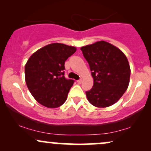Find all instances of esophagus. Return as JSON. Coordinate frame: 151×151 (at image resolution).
<instances>
[{
    "label": "esophagus",
    "instance_id": "esophagus-1",
    "mask_svg": "<svg viewBox=\"0 0 151 151\" xmlns=\"http://www.w3.org/2000/svg\"><path fill=\"white\" fill-rule=\"evenodd\" d=\"M81 81H82V80H81V79H79V80H77V82L79 84H80L81 83Z\"/></svg>",
    "mask_w": 151,
    "mask_h": 151
}]
</instances>
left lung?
<instances>
[{"mask_svg": "<svg viewBox=\"0 0 151 151\" xmlns=\"http://www.w3.org/2000/svg\"><path fill=\"white\" fill-rule=\"evenodd\" d=\"M81 50L93 79L92 88L86 91L88 101L99 108L116 103L129 84L131 69L126 55L105 41L82 47Z\"/></svg>", "mask_w": 151, "mask_h": 151, "instance_id": "left-lung-1", "label": "left lung"}]
</instances>
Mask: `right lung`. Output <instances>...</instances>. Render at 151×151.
<instances>
[{
    "label": "right lung",
    "instance_id": "obj_1",
    "mask_svg": "<svg viewBox=\"0 0 151 151\" xmlns=\"http://www.w3.org/2000/svg\"><path fill=\"white\" fill-rule=\"evenodd\" d=\"M76 47L52 43L32 54L25 67V81L38 103L47 108H58L67 100L73 79L64 76L65 62Z\"/></svg>",
    "mask_w": 151,
    "mask_h": 151
}]
</instances>
